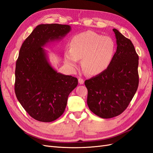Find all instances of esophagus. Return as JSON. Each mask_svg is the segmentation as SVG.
Masks as SVG:
<instances>
[{"mask_svg":"<svg viewBox=\"0 0 153 153\" xmlns=\"http://www.w3.org/2000/svg\"><path fill=\"white\" fill-rule=\"evenodd\" d=\"M78 82H79L80 84H84V79H83V78H78Z\"/></svg>","mask_w":153,"mask_h":153,"instance_id":"esophagus-1","label":"esophagus"}]
</instances>
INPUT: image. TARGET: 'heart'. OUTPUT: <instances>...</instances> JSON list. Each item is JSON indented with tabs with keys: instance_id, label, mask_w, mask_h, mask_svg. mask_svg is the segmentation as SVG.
<instances>
[{
	"instance_id": "obj_1",
	"label": "heart",
	"mask_w": 153,
	"mask_h": 153,
	"mask_svg": "<svg viewBox=\"0 0 153 153\" xmlns=\"http://www.w3.org/2000/svg\"><path fill=\"white\" fill-rule=\"evenodd\" d=\"M115 51L116 44L112 38L87 30L73 37L70 49L64 53V61L69 68H75L82 59L85 71L90 75H98L110 67Z\"/></svg>"
}]
</instances>
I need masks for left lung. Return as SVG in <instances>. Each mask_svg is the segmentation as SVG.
Wrapping results in <instances>:
<instances>
[{
  "mask_svg": "<svg viewBox=\"0 0 153 153\" xmlns=\"http://www.w3.org/2000/svg\"><path fill=\"white\" fill-rule=\"evenodd\" d=\"M117 50L110 67L85 81L87 105L98 116L112 118L128 107L138 89V55L130 39L114 29Z\"/></svg>",
  "mask_w": 153,
  "mask_h": 153,
  "instance_id": "8db88e82",
  "label": "left lung"
}]
</instances>
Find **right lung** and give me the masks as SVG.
Returning <instances> with one entry per match:
<instances>
[{
  "label": "right lung",
  "instance_id": "1",
  "mask_svg": "<svg viewBox=\"0 0 153 153\" xmlns=\"http://www.w3.org/2000/svg\"><path fill=\"white\" fill-rule=\"evenodd\" d=\"M70 30L68 25H39L20 48L16 62L15 94L23 108L38 121L52 122L62 115L69 94L78 85L76 78L58 73L51 66L43 48Z\"/></svg>",
  "mask_w": 153,
  "mask_h": 153
}]
</instances>
